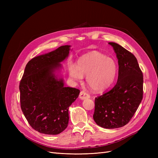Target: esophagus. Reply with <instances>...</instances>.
<instances>
[{
  "mask_svg": "<svg viewBox=\"0 0 158 158\" xmlns=\"http://www.w3.org/2000/svg\"><path fill=\"white\" fill-rule=\"evenodd\" d=\"M79 98H80V99L84 100V99H85L89 98H90V95L88 94H87L86 92H84V91H82V92L80 93Z\"/></svg>",
  "mask_w": 158,
  "mask_h": 158,
  "instance_id": "34e87169",
  "label": "esophagus"
}]
</instances>
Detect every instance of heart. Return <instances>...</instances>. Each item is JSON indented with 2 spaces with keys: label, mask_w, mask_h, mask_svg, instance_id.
I'll return each instance as SVG.
<instances>
[{
  "label": "heart",
  "mask_w": 158,
  "mask_h": 158,
  "mask_svg": "<svg viewBox=\"0 0 158 158\" xmlns=\"http://www.w3.org/2000/svg\"><path fill=\"white\" fill-rule=\"evenodd\" d=\"M117 67L115 61L98 51H92L82 56L78 66H69L70 77L80 81L86 76V82L95 92H103L112 84Z\"/></svg>",
  "instance_id": "obj_1"
}]
</instances>
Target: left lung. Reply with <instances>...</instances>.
<instances>
[{
  "instance_id": "1",
  "label": "left lung",
  "mask_w": 158,
  "mask_h": 158,
  "mask_svg": "<svg viewBox=\"0 0 158 158\" xmlns=\"http://www.w3.org/2000/svg\"><path fill=\"white\" fill-rule=\"evenodd\" d=\"M117 55L118 75L116 85L95 99L94 120L105 128L126 125L142 102L143 74L136 57L116 43L109 42Z\"/></svg>"
}]
</instances>
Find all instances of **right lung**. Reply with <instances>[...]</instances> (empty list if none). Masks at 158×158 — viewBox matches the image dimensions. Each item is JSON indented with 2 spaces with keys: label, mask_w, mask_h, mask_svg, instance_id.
Here are the masks:
<instances>
[{
  "label": "right lung",
  "mask_w": 158,
  "mask_h": 158,
  "mask_svg": "<svg viewBox=\"0 0 158 158\" xmlns=\"http://www.w3.org/2000/svg\"><path fill=\"white\" fill-rule=\"evenodd\" d=\"M70 45H63L33 58L20 83L22 111L30 126L40 133L55 135L67 127L69 107L78 97V89L65 87L57 74Z\"/></svg>",
  "instance_id": "right-lung-1"
}]
</instances>
